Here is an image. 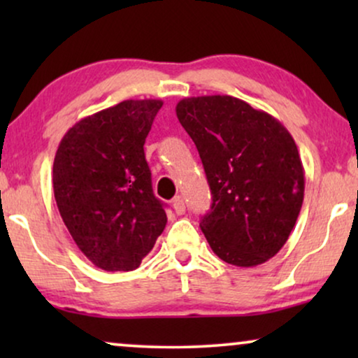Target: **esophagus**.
Instances as JSON below:
<instances>
[{
	"mask_svg": "<svg viewBox=\"0 0 358 358\" xmlns=\"http://www.w3.org/2000/svg\"><path fill=\"white\" fill-rule=\"evenodd\" d=\"M173 208H174L176 215H184L185 213V202H184V199L182 197H176L173 200Z\"/></svg>",
	"mask_w": 358,
	"mask_h": 358,
	"instance_id": "34e87169",
	"label": "esophagus"
}]
</instances>
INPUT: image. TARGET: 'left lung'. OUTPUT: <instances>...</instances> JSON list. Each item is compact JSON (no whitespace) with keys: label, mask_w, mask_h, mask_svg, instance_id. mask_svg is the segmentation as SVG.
<instances>
[{"label":"left lung","mask_w":358,"mask_h":358,"mask_svg":"<svg viewBox=\"0 0 358 358\" xmlns=\"http://www.w3.org/2000/svg\"><path fill=\"white\" fill-rule=\"evenodd\" d=\"M212 190L200 222L212 251L238 267L267 262L287 243L305 197V169L282 122L233 96L176 106Z\"/></svg>","instance_id":"left-lung-1"}]
</instances>
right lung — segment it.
I'll list each match as a JSON object with an SVG mask.
<instances>
[{
	"mask_svg": "<svg viewBox=\"0 0 358 358\" xmlns=\"http://www.w3.org/2000/svg\"><path fill=\"white\" fill-rule=\"evenodd\" d=\"M163 106L127 99L76 122L53 161V194L80 251L107 272H129L168 223L155 197L145 138Z\"/></svg>",
	"mask_w": 358,
	"mask_h": 358,
	"instance_id": "1",
	"label": "right lung"
}]
</instances>
